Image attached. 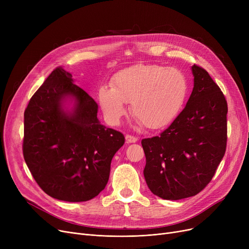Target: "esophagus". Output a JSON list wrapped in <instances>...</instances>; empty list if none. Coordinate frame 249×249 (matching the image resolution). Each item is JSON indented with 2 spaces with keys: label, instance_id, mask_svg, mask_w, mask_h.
<instances>
[{
  "label": "esophagus",
  "instance_id": "obj_1",
  "mask_svg": "<svg viewBox=\"0 0 249 249\" xmlns=\"http://www.w3.org/2000/svg\"><path fill=\"white\" fill-rule=\"evenodd\" d=\"M125 138H126V142H127V143H135V142L138 140V138H137L136 136L130 135V134H127V135L125 136Z\"/></svg>",
  "mask_w": 249,
  "mask_h": 249
}]
</instances>
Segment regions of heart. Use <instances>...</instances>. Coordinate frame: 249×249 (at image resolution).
I'll return each instance as SVG.
<instances>
[{
	"label": "heart",
	"mask_w": 249,
	"mask_h": 249,
	"mask_svg": "<svg viewBox=\"0 0 249 249\" xmlns=\"http://www.w3.org/2000/svg\"><path fill=\"white\" fill-rule=\"evenodd\" d=\"M188 93V81L180 71L161 65L138 64L112 78V86H102L98 100L108 123L116 125L127 113L147 128L167 125L178 115Z\"/></svg>",
	"instance_id": "1"
}]
</instances>
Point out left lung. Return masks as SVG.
Masks as SVG:
<instances>
[{"mask_svg":"<svg viewBox=\"0 0 249 249\" xmlns=\"http://www.w3.org/2000/svg\"><path fill=\"white\" fill-rule=\"evenodd\" d=\"M194 89L174 122L160 136L141 140L144 178L164 200L199 194L211 181L226 151L227 101L206 70L194 64Z\"/></svg>","mask_w":249,"mask_h":249,"instance_id":"8db88e82","label":"left lung"}]
</instances>
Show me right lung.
Instances as JSON below:
<instances>
[{
  "instance_id": "obj_1",
  "label": "right lung",
  "mask_w": 249,
  "mask_h": 249,
  "mask_svg": "<svg viewBox=\"0 0 249 249\" xmlns=\"http://www.w3.org/2000/svg\"><path fill=\"white\" fill-rule=\"evenodd\" d=\"M67 97L75 100L64 111ZM98 104L72 83L61 67L53 70L24 112L23 155L35 181L50 197L86 202L106 187L114 154L124 135L97 118Z\"/></svg>"
}]
</instances>
